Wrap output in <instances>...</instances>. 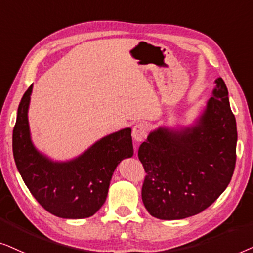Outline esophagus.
Instances as JSON below:
<instances>
[{
	"label": "esophagus",
	"instance_id": "1",
	"mask_svg": "<svg viewBox=\"0 0 253 253\" xmlns=\"http://www.w3.org/2000/svg\"><path fill=\"white\" fill-rule=\"evenodd\" d=\"M148 130H149V127H148V125L146 123L136 124L132 130L133 139L137 141V142L144 140L148 135Z\"/></svg>",
	"mask_w": 253,
	"mask_h": 253
}]
</instances>
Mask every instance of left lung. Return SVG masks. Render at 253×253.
Masks as SVG:
<instances>
[{
    "label": "left lung",
    "mask_w": 253,
    "mask_h": 253,
    "mask_svg": "<svg viewBox=\"0 0 253 253\" xmlns=\"http://www.w3.org/2000/svg\"><path fill=\"white\" fill-rule=\"evenodd\" d=\"M208 100L198 126L160 128L139 148L146 171L144 207L161 220H180L206 210L230 183L236 164L237 127L224 81Z\"/></svg>",
    "instance_id": "left-lung-1"
}]
</instances>
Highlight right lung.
<instances>
[{"label":"right lung","mask_w":253,"mask_h":253,"mask_svg":"<svg viewBox=\"0 0 253 253\" xmlns=\"http://www.w3.org/2000/svg\"><path fill=\"white\" fill-rule=\"evenodd\" d=\"M32 85L19 103L12 132L15 163L36 200L63 218L92 216L105 203L118 163L133 155L130 128L103 137L79 158L53 163L35 149L30 139L28 109Z\"/></svg>","instance_id":"add662e5"}]
</instances>
